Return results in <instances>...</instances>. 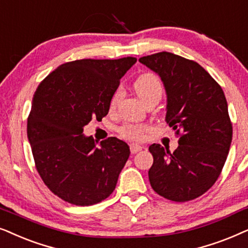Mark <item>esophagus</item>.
Returning a JSON list of instances; mask_svg holds the SVG:
<instances>
[{"instance_id":"obj_1","label":"esophagus","mask_w":248,"mask_h":248,"mask_svg":"<svg viewBox=\"0 0 248 248\" xmlns=\"http://www.w3.org/2000/svg\"><path fill=\"white\" fill-rule=\"evenodd\" d=\"M141 150H143V147L140 146V145H135V144H131L130 145V152L133 154L138 153V152H140Z\"/></svg>"}]
</instances>
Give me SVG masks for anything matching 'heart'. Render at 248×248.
Masks as SVG:
<instances>
[{"instance_id": "b5f03b06", "label": "heart", "mask_w": 248, "mask_h": 248, "mask_svg": "<svg viewBox=\"0 0 248 248\" xmlns=\"http://www.w3.org/2000/svg\"><path fill=\"white\" fill-rule=\"evenodd\" d=\"M135 90H136L138 96L143 100L145 103L151 100H160L163 93V87L161 84L160 79L154 74H143L135 80L134 84ZM122 92L121 90H117L114 94L112 95L110 105L111 108H114L117 105L118 101L120 100ZM148 128L143 124H124V126L119 128L118 131L121 137L124 140L131 141H140L144 138V134L146 133Z\"/></svg>"}]
</instances>
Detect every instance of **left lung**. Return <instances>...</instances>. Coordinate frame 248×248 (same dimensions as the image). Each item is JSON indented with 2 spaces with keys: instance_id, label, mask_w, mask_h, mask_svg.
Here are the masks:
<instances>
[{
  "instance_id": "1",
  "label": "left lung",
  "mask_w": 248,
  "mask_h": 248,
  "mask_svg": "<svg viewBox=\"0 0 248 248\" xmlns=\"http://www.w3.org/2000/svg\"><path fill=\"white\" fill-rule=\"evenodd\" d=\"M160 76L167 92L166 121L179 136L173 153L151 145L148 179L173 202L195 200L219 178L232 140V124L221 86L195 61L169 52L140 59Z\"/></svg>"
}]
</instances>
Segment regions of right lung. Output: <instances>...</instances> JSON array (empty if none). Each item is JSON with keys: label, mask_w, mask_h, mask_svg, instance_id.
Returning a JSON list of instances; mask_svg holds the SVG:
<instances>
[{"label": "right lung", "mask_w": 248, "mask_h": 248, "mask_svg": "<svg viewBox=\"0 0 248 248\" xmlns=\"http://www.w3.org/2000/svg\"><path fill=\"white\" fill-rule=\"evenodd\" d=\"M136 58L82 59L61 64L36 90L27 121L35 166L54 195L79 206L100 203L114 190L130 150L110 137L100 146L82 131L102 120L120 79Z\"/></svg>", "instance_id": "right-lung-1"}]
</instances>
